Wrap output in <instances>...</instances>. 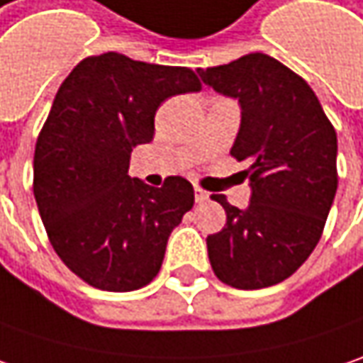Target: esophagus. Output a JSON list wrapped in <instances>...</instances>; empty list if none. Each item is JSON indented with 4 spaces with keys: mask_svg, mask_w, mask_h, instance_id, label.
I'll list each match as a JSON object with an SVG mask.
<instances>
[{
    "mask_svg": "<svg viewBox=\"0 0 363 363\" xmlns=\"http://www.w3.org/2000/svg\"><path fill=\"white\" fill-rule=\"evenodd\" d=\"M195 201H197V203H205V201H209V193H205L203 189L195 186Z\"/></svg>",
    "mask_w": 363,
    "mask_h": 363,
    "instance_id": "esophagus-1",
    "label": "esophagus"
}]
</instances>
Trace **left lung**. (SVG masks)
<instances>
[{"mask_svg":"<svg viewBox=\"0 0 363 363\" xmlns=\"http://www.w3.org/2000/svg\"><path fill=\"white\" fill-rule=\"evenodd\" d=\"M207 87L240 103L231 156L247 162L245 209L213 195L228 213L207 235L215 276L233 289H266L294 274L321 240L337 191V134L323 107L289 67L262 52L199 69Z\"/></svg>","mask_w":363,"mask_h":363,"instance_id":"obj_1","label":"left lung"}]
</instances>
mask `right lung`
Instances as JSON below:
<instances>
[{"instance_id": "right-lung-1", "label": "right lung", "mask_w": 363, "mask_h": 363, "mask_svg": "<svg viewBox=\"0 0 363 363\" xmlns=\"http://www.w3.org/2000/svg\"><path fill=\"white\" fill-rule=\"evenodd\" d=\"M201 91L186 67L105 52L62 81L34 152V197L48 240L79 278L111 292L158 274L166 244L195 203L193 184L156 189L128 174L132 150L154 138L160 103Z\"/></svg>"}]
</instances>
